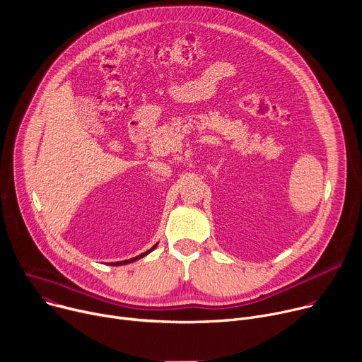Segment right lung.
<instances>
[{
	"label": "right lung",
	"mask_w": 362,
	"mask_h": 362,
	"mask_svg": "<svg viewBox=\"0 0 362 362\" xmlns=\"http://www.w3.org/2000/svg\"><path fill=\"white\" fill-rule=\"evenodd\" d=\"M156 247H157V244H156L153 248H150L148 251H146V252H143V254H140V255H137V257H134V258L124 259V261H117V262H111V266H122V264H128V262H133V261H136V259H140V258H143L144 255H147L148 252H151V251H153Z\"/></svg>",
	"instance_id": "obj_1"
}]
</instances>
